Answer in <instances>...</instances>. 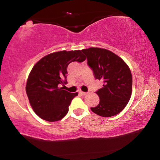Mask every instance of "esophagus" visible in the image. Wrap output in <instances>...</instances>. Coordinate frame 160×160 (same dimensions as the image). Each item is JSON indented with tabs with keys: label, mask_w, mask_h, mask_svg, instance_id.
I'll list each match as a JSON object with an SVG mask.
<instances>
[{
	"label": "esophagus",
	"mask_w": 160,
	"mask_h": 160,
	"mask_svg": "<svg viewBox=\"0 0 160 160\" xmlns=\"http://www.w3.org/2000/svg\"><path fill=\"white\" fill-rule=\"evenodd\" d=\"M80 94H82V95H86L87 94V92H82V91H80V92H79Z\"/></svg>",
	"instance_id": "1"
}]
</instances>
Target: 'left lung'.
Wrapping results in <instances>:
<instances>
[{
  "label": "left lung",
  "instance_id": "8db88e82",
  "mask_svg": "<svg viewBox=\"0 0 160 160\" xmlns=\"http://www.w3.org/2000/svg\"><path fill=\"white\" fill-rule=\"evenodd\" d=\"M82 51L96 79L104 81L102 88L96 92L99 103L91 108L92 112L103 117L118 114L131 97L132 80L130 68L122 58L105 48L91 47Z\"/></svg>",
  "mask_w": 160,
  "mask_h": 160
}]
</instances>
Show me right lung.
Segmentation results:
<instances>
[{
	"mask_svg": "<svg viewBox=\"0 0 160 160\" xmlns=\"http://www.w3.org/2000/svg\"><path fill=\"white\" fill-rule=\"evenodd\" d=\"M86 59L82 50L61 51L45 56L29 72L26 92L34 112L45 121L53 122L63 118L68 112L72 99L78 93H70L59 88L66 83L67 67L73 61Z\"/></svg>",
	"mask_w": 160,
	"mask_h": 160,
	"instance_id": "1",
	"label": "right lung"
}]
</instances>
